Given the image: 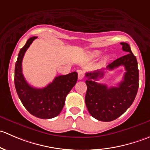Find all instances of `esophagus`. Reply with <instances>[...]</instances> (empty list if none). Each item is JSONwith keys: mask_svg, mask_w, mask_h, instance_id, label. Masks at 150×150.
Masks as SVG:
<instances>
[{"mask_svg": "<svg viewBox=\"0 0 150 150\" xmlns=\"http://www.w3.org/2000/svg\"><path fill=\"white\" fill-rule=\"evenodd\" d=\"M83 78H84V72L83 71L79 70L78 71V79L82 80Z\"/></svg>", "mask_w": 150, "mask_h": 150, "instance_id": "esophagus-1", "label": "esophagus"}]
</instances>
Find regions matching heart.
<instances>
[{
    "mask_svg": "<svg viewBox=\"0 0 150 150\" xmlns=\"http://www.w3.org/2000/svg\"><path fill=\"white\" fill-rule=\"evenodd\" d=\"M101 54H102V51H99V50H95V51H93L92 52H91L90 55L92 58H96V57H99V56L101 55ZM109 58H110V57H109L108 55H105L103 57V60L104 62L107 61V60L109 59Z\"/></svg>",
    "mask_w": 150,
    "mask_h": 150,
    "instance_id": "1",
    "label": "heart"
}]
</instances>
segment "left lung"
<instances>
[{"label":"left lung","mask_w":150,"mask_h":150,"mask_svg":"<svg viewBox=\"0 0 150 150\" xmlns=\"http://www.w3.org/2000/svg\"><path fill=\"white\" fill-rule=\"evenodd\" d=\"M122 49L127 53L107 65L106 69L112 70L124 66L123 80L117 87L108 88L96 81L103 78L104 69L86 72L87 85L85 102L92 117L104 122L114 120L121 116L134 102L139 88V69L137 60L126 43H120Z\"/></svg>","instance_id":"left-lung-1"}]
</instances>
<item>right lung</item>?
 <instances>
[{
  "mask_svg": "<svg viewBox=\"0 0 150 150\" xmlns=\"http://www.w3.org/2000/svg\"><path fill=\"white\" fill-rule=\"evenodd\" d=\"M37 37L28 39L19 51L15 64L14 84L19 98L30 114L41 119H50L59 115L65 103V98L78 80V73L71 72L56 77L52 83L43 88L30 86L22 74V62L25 52Z\"/></svg>",
  "mask_w": 150,
  "mask_h": 150,
  "instance_id": "add662e5",
  "label": "right lung"
}]
</instances>
